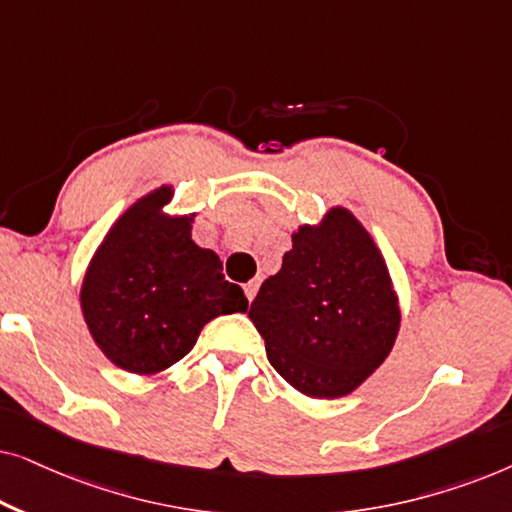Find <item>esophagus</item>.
<instances>
[{
  "label": "esophagus",
  "mask_w": 512,
  "mask_h": 512,
  "mask_svg": "<svg viewBox=\"0 0 512 512\" xmlns=\"http://www.w3.org/2000/svg\"><path fill=\"white\" fill-rule=\"evenodd\" d=\"M244 293H247V298H249V303H251V300H254L256 293H258V282L244 284Z\"/></svg>",
  "instance_id": "esophagus-1"
}]
</instances>
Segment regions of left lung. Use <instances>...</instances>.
Segmentation results:
<instances>
[{
    "instance_id": "1",
    "label": "left lung",
    "mask_w": 512,
    "mask_h": 512,
    "mask_svg": "<svg viewBox=\"0 0 512 512\" xmlns=\"http://www.w3.org/2000/svg\"><path fill=\"white\" fill-rule=\"evenodd\" d=\"M282 268L261 284L249 319L268 361L310 398L352 394L394 347L401 310L387 263L345 207L291 235Z\"/></svg>"
}]
</instances>
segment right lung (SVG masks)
Wrapping results in <instances>:
<instances>
[{
	"instance_id": "1",
	"label": "right lung",
	"mask_w": 512,
	"mask_h": 512,
	"mask_svg": "<svg viewBox=\"0 0 512 512\" xmlns=\"http://www.w3.org/2000/svg\"><path fill=\"white\" fill-rule=\"evenodd\" d=\"M172 186L125 209L97 247L81 286V312L104 356L135 375H156L191 352L202 326L247 312L212 249L191 240L193 216H167Z\"/></svg>"
}]
</instances>
